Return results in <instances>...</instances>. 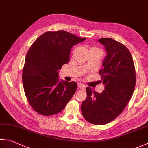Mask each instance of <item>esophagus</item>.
<instances>
[{"label": "esophagus", "instance_id": "obj_1", "mask_svg": "<svg viewBox=\"0 0 148 148\" xmlns=\"http://www.w3.org/2000/svg\"><path fill=\"white\" fill-rule=\"evenodd\" d=\"M77 87L79 89H82V90H85V86L83 85L82 83H79L78 84Z\"/></svg>", "mask_w": 148, "mask_h": 148}]
</instances>
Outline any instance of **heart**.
Segmentation results:
<instances>
[{
    "label": "heart",
    "instance_id": "b5f03b06",
    "mask_svg": "<svg viewBox=\"0 0 148 148\" xmlns=\"http://www.w3.org/2000/svg\"><path fill=\"white\" fill-rule=\"evenodd\" d=\"M92 49H96V48H92L90 50H92Z\"/></svg>",
    "mask_w": 148,
    "mask_h": 148
}]
</instances>
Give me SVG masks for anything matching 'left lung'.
<instances>
[{
  "label": "left lung",
  "mask_w": 148,
  "mask_h": 148,
  "mask_svg": "<svg viewBox=\"0 0 148 148\" xmlns=\"http://www.w3.org/2000/svg\"><path fill=\"white\" fill-rule=\"evenodd\" d=\"M107 55L99 74L105 90L99 94L86 87V99L82 104L84 118L90 123L103 125L118 117L131 99L136 74L133 58L125 45L110 38L98 40Z\"/></svg>",
  "instance_id": "left-lung-1"
}]
</instances>
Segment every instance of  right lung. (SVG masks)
<instances>
[{"label":"right lung","instance_id":"1","mask_svg":"<svg viewBox=\"0 0 148 148\" xmlns=\"http://www.w3.org/2000/svg\"><path fill=\"white\" fill-rule=\"evenodd\" d=\"M65 31H47L34 42L26 55L22 82L27 99L42 115L62 112L77 89L75 82H59L58 71L70 59L71 49L85 40Z\"/></svg>","mask_w":148,"mask_h":148}]
</instances>
